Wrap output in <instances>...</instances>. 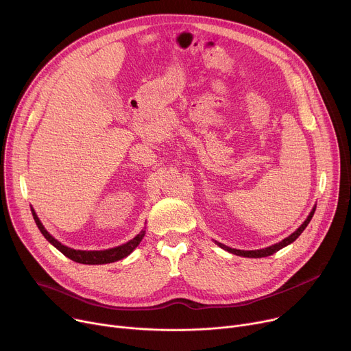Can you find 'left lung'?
I'll return each mask as SVG.
<instances>
[{
    "label": "left lung",
    "mask_w": 351,
    "mask_h": 351,
    "mask_svg": "<svg viewBox=\"0 0 351 351\" xmlns=\"http://www.w3.org/2000/svg\"><path fill=\"white\" fill-rule=\"evenodd\" d=\"M314 212H315V208L311 210V213H309V216L306 217V220L293 232L291 236H289L287 239H285L283 241H280V243H278V244H275V245H270V247H267V248H265V250H255V251H241V250H234V248H230V247H226L224 244H221V243H217L216 241V244L220 247V248H223V250H226V251H228V252H231V254H234V255H240V256H245V258H263V256H269V255H274L275 252H278L279 250H282L283 247H286V245H289V244H291L293 241H295L297 239H298V236L301 234V232L305 230V227L308 226V223L311 221V219H313V216H314Z\"/></svg>",
    "instance_id": "1"
}]
</instances>
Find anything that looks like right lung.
Returning <instances> with one entry per match:
<instances>
[{"label": "right lung", "mask_w": 351, "mask_h": 351, "mask_svg": "<svg viewBox=\"0 0 351 351\" xmlns=\"http://www.w3.org/2000/svg\"><path fill=\"white\" fill-rule=\"evenodd\" d=\"M33 213V219L38 227V230L42 231V234L46 237V240L49 243H51L60 252H62L65 256H68L69 259L77 262V263H85V265H104V263H111L115 261H120L125 256H128L142 241L143 236H145V231H141L139 234L132 239L131 241H128L127 244H123L120 247H115L111 250H104V251H76L72 248H68L65 245H62L60 241H57L54 237H51L47 230L43 227L42 221L38 220V217L36 216L34 210H32Z\"/></svg>", "instance_id": "add662e5"}]
</instances>
